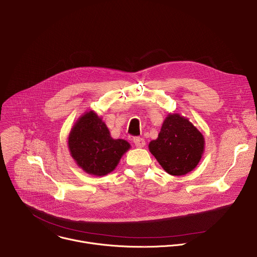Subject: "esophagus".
<instances>
[{
  "label": "esophagus",
  "instance_id": "esophagus-1",
  "mask_svg": "<svg viewBox=\"0 0 257 257\" xmlns=\"http://www.w3.org/2000/svg\"><path fill=\"white\" fill-rule=\"evenodd\" d=\"M133 142L137 146V148H143V146L145 145V140L139 136H135L133 138Z\"/></svg>",
  "mask_w": 257,
  "mask_h": 257
}]
</instances>
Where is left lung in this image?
Segmentation results:
<instances>
[{"label":"left lung","instance_id":"obj_1","mask_svg":"<svg viewBox=\"0 0 257 257\" xmlns=\"http://www.w3.org/2000/svg\"><path fill=\"white\" fill-rule=\"evenodd\" d=\"M203 150L202 134L178 114L166 118L158 139L150 143L151 153L163 169L173 176L192 171L199 163Z\"/></svg>","mask_w":257,"mask_h":257}]
</instances>
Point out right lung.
Wrapping results in <instances>:
<instances>
[{"mask_svg": "<svg viewBox=\"0 0 257 257\" xmlns=\"http://www.w3.org/2000/svg\"><path fill=\"white\" fill-rule=\"evenodd\" d=\"M69 150L86 173L103 176L112 172L130 144L123 139H113L105 124L90 111L83 115L69 135Z\"/></svg>", "mask_w": 257, "mask_h": 257, "instance_id": "1", "label": "right lung"}]
</instances>
